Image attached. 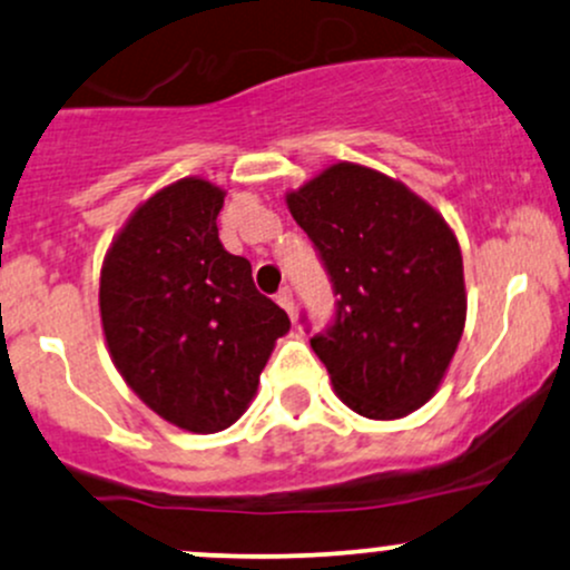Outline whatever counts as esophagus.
<instances>
[{
	"label": "esophagus",
	"mask_w": 570,
	"mask_h": 570,
	"mask_svg": "<svg viewBox=\"0 0 570 570\" xmlns=\"http://www.w3.org/2000/svg\"><path fill=\"white\" fill-rule=\"evenodd\" d=\"M275 299H278V305L286 311V314L295 318V295H292L289 286H284V289H281L278 295H275Z\"/></svg>",
	"instance_id": "obj_1"
}]
</instances>
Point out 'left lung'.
Returning a JSON list of instances; mask_svg holds the SVG:
<instances>
[{"instance_id":"1","label":"left lung","mask_w":570,"mask_h":570,"mask_svg":"<svg viewBox=\"0 0 570 570\" xmlns=\"http://www.w3.org/2000/svg\"><path fill=\"white\" fill-rule=\"evenodd\" d=\"M286 205L341 295L333 327L311 337L335 395L379 422L422 409L465 330L454 229L403 180L354 161L324 167Z\"/></svg>"}]
</instances>
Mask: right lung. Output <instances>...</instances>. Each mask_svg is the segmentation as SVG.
I'll return each instance as SVG.
<instances>
[{
  "label": "right lung",
  "mask_w": 570,
  "mask_h": 570,
  "mask_svg": "<svg viewBox=\"0 0 570 570\" xmlns=\"http://www.w3.org/2000/svg\"><path fill=\"white\" fill-rule=\"evenodd\" d=\"M227 191L180 178L140 203L99 273V316L116 371L154 414L186 433L227 430L246 414L284 308L259 295L252 265L218 240Z\"/></svg>",
  "instance_id": "right-lung-1"
}]
</instances>
